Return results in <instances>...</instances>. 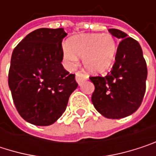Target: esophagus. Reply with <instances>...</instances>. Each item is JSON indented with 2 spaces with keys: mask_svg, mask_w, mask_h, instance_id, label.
<instances>
[{
  "mask_svg": "<svg viewBox=\"0 0 156 156\" xmlns=\"http://www.w3.org/2000/svg\"><path fill=\"white\" fill-rule=\"evenodd\" d=\"M87 77L86 75H84L81 72H77L76 73V81L78 82V84H81V82H83L84 80H87Z\"/></svg>",
  "mask_w": 156,
  "mask_h": 156,
  "instance_id": "esophagus-1",
  "label": "esophagus"
}]
</instances>
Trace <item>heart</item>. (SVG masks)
Listing matches in <instances>:
<instances>
[{"instance_id":"heart-1","label":"heart","mask_w":156,"mask_h":156,"mask_svg":"<svg viewBox=\"0 0 156 156\" xmlns=\"http://www.w3.org/2000/svg\"><path fill=\"white\" fill-rule=\"evenodd\" d=\"M118 45L108 33H91L76 36L63 45V57L68 65L73 66L82 58L84 68L92 74H99L113 65Z\"/></svg>"}]
</instances>
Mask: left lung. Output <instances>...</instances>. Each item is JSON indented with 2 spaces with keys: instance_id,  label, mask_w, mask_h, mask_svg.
Here are the masks:
<instances>
[{
  "instance_id": "1",
  "label": "left lung",
  "mask_w": 156,
  "mask_h": 156,
  "mask_svg": "<svg viewBox=\"0 0 156 156\" xmlns=\"http://www.w3.org/2000/svg\"><path fill=\"white\" fill-rule=\"evenodd\" d=\"M108 31L122 40L115 62L106 77H90L95 86L92 103L98 113L110 119L126 117L140 107L145 92L146 62L140 44L122 30Z\"/></svg>"
}]
</instances>
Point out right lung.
Returning <instances> with one entry per match:
<instances>
[{
    "instance_id": "obj_1",
    "label": "right lung",
    "mask_w": 156,
    "mask_h": 156,
    "mask_svg": "<svg viewBox=\"0 0 156 156\" xmlns=\"http://www.w3.org/2000/svg\"><path fill=\"white\" fill-rule=\"evenodd\" d=\"M63 28L38 29L14 48L9 70V87L16 109L27 122L45 126L65 112L78 87L75 75L64 69Z\"/></svg>"
}]
</instances>
